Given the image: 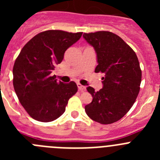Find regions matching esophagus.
I'll return each instance as SVG.
<instances>
[{
	"mask_svg": "<svg viewBox=\"0 0 160 160\" xmlns=\"http://www.w3.org/2000/svg\"><path fill=\"white\" fill-rule=\"evenodd\" d=\"M78 90L81 91V92H83V91H85L86 90V87H84V86H82V84H80V83H78Z\"/></svg>",
	"mask_w": 160,
	"mask_h": 160,
	"instance_id": "34e87169",
	"label": "esophagus"
}]
</instances>
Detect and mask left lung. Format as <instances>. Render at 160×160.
<instances>
[{
	"label": "left lung",
	"mask_w": 160,
	"mask_h": 160,
	"mask_svg": "<svg viewBox=\"0 0 160 160\" xmlns=\"http://www.w3.org/2000/svg\"><path fill=\"white\" fill-rule=\"evenodd\" d=\"M83 38L97 53L95 73H103V87L87 91L92 102L85 107L90 118L101 124H111L122 118L135 103L140 90L142 71L135 51L122 38L109 31L84 32Z\"/></svg>",
	"instance_id": "8db88e82"
}]
</instances>
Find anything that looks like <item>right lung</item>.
I'll list each match as a JSON object with an SVG mask.
<instances>
[{
    "mask_svg": "<svg viewBox=\"0 0 160 160\" xmlns=\"http://www.w3.org/2000/svg\"><path fill=\"white\" fill-rule=\"evenodd\" d=\"M82 32L46 30L25 44L14 62V90L22 107L33 119L51 122L66 111L76 94L74 82L63 83L51 75L68 48L80 39Z\"/></svg>",
    "mask_w": 160,
    "mask_h": 160,
    "instance_id": "obj_1",
    "label": "right lung"
}]
</instances>
